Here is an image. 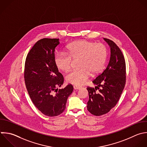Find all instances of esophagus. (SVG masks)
Here are the masks:
<instances>
[{
  "instance_id": "1",
  "label": "esophagus",
  "mask_w": 147,
  "mask_h": 147,
  "mask_svg": "<svg viewBox=\"0 0 147 147\" xmlns=\"http://www.w3.org/2000/svg\"><path fill=\"white\" fill-rule=\"evenodd\" d=\"M81 88V87L80 86H74V88L75 90H79Z\"/></svg>"
}]
</instances>
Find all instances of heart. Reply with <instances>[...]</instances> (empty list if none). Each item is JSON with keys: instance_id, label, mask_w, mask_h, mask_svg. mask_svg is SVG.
<instances>
[{"instance_id": "obj_1", "label": "heart", "mask_w": 147, "mask_h": 147, "mask_svg": "<svg viewBox=\"0 0 147 147\" xmlns=\"http://www.w3.org/2000/svg\"><path fill=\"white\" fill-rule=\"evenodd\" d=\"M107 56V49L104 44L78 40L67 46L66 53H57L55 57V63L59 69L67 72L72 67L74 61L79 60L78 65L80 68L68 74L65 79L69 83L82 85L89 78L91 73L98 75L103 71Z\"/></svg>"}]
</instances>
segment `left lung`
<instances>
[{"label": "left lung", "instance_id": "obj_1", "mask_svg": "<svg viewBox=\"0 0 147 147\" xmlns=\"http://www.w3.org/2000/svg\"><path fill=\"white\" fill-rule=\"evenodd\" d=\"M104 40L110 47L109 63L105 69L92 80L96 86L87 88L89 94L87 108L96 116L107 113L116 105L126 83L125 60L121 49L113 41L105 38Z\"/></svg>", "mask_w": 147, "mask_h": 147}]
</instances>
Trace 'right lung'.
<instances>
[{"label": "right lung", "mask_w": 147, "mask_h": 147, "mask_svg": "<svg viewBox=\"0 0 147 147\" xmlns=\"http://www.w3.org/2000/svg\"><path fill=\"white\" fill-rule=\"evenodd\" d=\"M59 44V38L38 41L28 53L25 64V82L31 100L49 117L57 116L64 111L74 90L72 84L57 88L64 83V77L55 63V48Z\"/></svg>", "instance_id": "right-lung-1"}]
</instances>
